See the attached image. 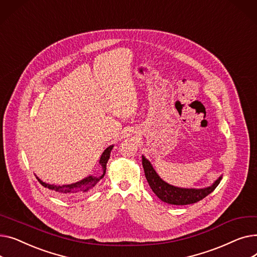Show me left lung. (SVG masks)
<instances>
[{
  "label": "left lung",
  "mask_w": 257,
  "mask_h": 257,
  "mask_svg": "<svg viewBox=\"0 0 257 257\" xmlns=\"http://www.w3.org/2000/svg\"><path fill=\"white\" fill-rule=\"evenodd\" d=\"M142 163L147 181L149 183L154 194L161 201L173 205L193 204L202 199H204L206 196L214 191V188L219 185L222 179V177H220L211 186H208L206 188H199V190H196V188H180L170 185L161 179L154 171L153 167L149 163V160H147L144 156Z\"/></svg>",
  "instance_id": "1"
}]
</instances>
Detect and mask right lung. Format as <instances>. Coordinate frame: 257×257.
I'll use <instances>...</instances> for the list:
<instances>
[{"instance_id": "1", "label": "right lung", "mask_w": 257, "mask_h": 257, "mask_svg": "<svg viewBox=\"0 0 257 257\" xmlns=\"http://www.w3.org/2000/svg\"><path fill=\"white\" fill-rule=\"evenodd\" d=\"M113 146H110L108 147L107 149L103 152L101 158H100V165L102 166V169H103V174L101 175L100 177H93V176H88L86 177L85 179L81 180L79 182H76V183H73V184H69V185H62V186H56V185H51V184H48V183H45L43 182L40 179L37 178V180L39 181V183L42 184L43 186L45 187H48L49 190H52V191H55L59 194H83L87 191H89L91 187H93L94 185L97 184V182H99L103 177L104 175L106 173V165H107V161L108 159H109V156H110V152L112 150Z\"/></svg>"}]
</instances>
